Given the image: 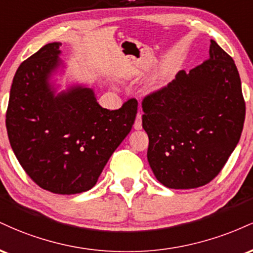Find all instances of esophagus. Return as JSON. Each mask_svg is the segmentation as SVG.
Returning a JSON list of instances; mask_svg holds the SVG:
<instances>
[{
  "label": "esophagus",
  "instance_id": "esophagus-1",
  "mask_svg": "<svg viewBox=\"0 0 253 253\" xmlns=\"http://www.w3.org/2000/svg\"><path fill=\"white\" fill-rule=\"evenodd\" d=\"M133 127H134V129H141V128H143L141 113H138V114H136V118H135V121H134V125H133Z\"/></svg>",
  "mask_w": 253,
  "mask_h": 253
}]
</instances>
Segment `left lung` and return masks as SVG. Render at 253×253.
I'll return each instance as SVG.
<instances>
[{
  "mask_svg": "<svg viewBox=\"0 0 253 253\" xmlns=\"http://www.w3.org/2000/svg\"><path fill=\"white\" fill-rule=\"evenodd\" d=\"M147 161L171 189H193L219 175L236 149L245 101L234 60L211 40L210 58L144 97Z\"/></svg>",
  "mask_w": 253,
  "mask_h": 253,
  "instance_id": "8db88e82",
  "label": "left lung"
}]
</instances>
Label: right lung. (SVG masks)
<instances>
[{
    "label": "right lung",
    "instance_id": "1",
    "mask_svg": "<svg viewBox=\"0 0 253 253\" xmlns=\"http://www.w3.org/2000/svg\"><path fill=\"white\" fill-rule=\"evenodd\" d=\"M60 42L42 46L21 63L5 113L17 161L42 189L71 195L96 184L110 156L134 124L138 101L109 110L94 91L76 86L54 96L51 74L59 65Z\"/></svg>",
    "mask_w": 253,
    "mask_h": 253
}]
</instances>
